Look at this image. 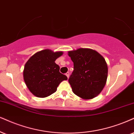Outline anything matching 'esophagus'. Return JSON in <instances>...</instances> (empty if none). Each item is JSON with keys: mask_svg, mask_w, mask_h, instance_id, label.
<instances>
[{"mask_svg": "<svg viewBox=\"0 0 134 134\" xmlns=\"http://www.w3.org/2000/svg\"><path fill=\"white\" fill-rule=\"evenodd\" d=\"M66 76L68 77V78L69 77V76H70V72H67L66 73Z\"/></svg>", "mask_w": 134, "mask_h": 134, "instance_id": "esophagus-1", "label": "esophagus"}]
</instances>
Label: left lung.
Listing matches in <instances>:
<instances>
[{
    "label": "left lung",
    "instance_id": "1",
    "mask_svg": "<svg viewBox=\"0 0 134 134\" xmlns=\"http://www.w3.org/2000/svg\"><path fill=\"white\" fill-rule=\"evenodd\" d=\"M68 55L74 65L68 80L72 92L85 99L96 97L106 83L108 69L104 58L88 48L70 51Z\"/></svg>",
    "mask_w": 134,
    "mask_h": 134
}]
</instances>
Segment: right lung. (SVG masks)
<instances>
[{
	"instance_id": "right-lung-1",
	"label": "right lung",
	"mask_w": 134,
	"mask_h": 134,
	"mask_svg": "<svg viewBox=\"0 0 134 134\" xmlns=\"http://www.w3.org/2000/svg\"><path fill=\"white\" fill-rule=\"evenodd\" d=\"M62 54V52L44 49L34 54L26 63L24 79L30 91L35 96L45 97L52 94L61 82L68 80L54 62Z\"/></svg>"
}]
</instances>
